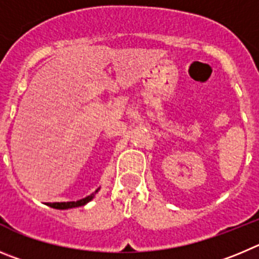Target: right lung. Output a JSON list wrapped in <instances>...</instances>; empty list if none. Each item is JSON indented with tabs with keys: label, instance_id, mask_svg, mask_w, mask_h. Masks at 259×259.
<instances>
[{
	"label": "right lung",
	"instance_id": "right-lung-1",
	"mask_svg": "<svg viewBox=\"0 0 259 259\" xmlns=\"http://www.w3.org/2000/svg\"><path fill=\"white\" fill-rule=\"evenodd\" d=\"M99 191V188H98L97 191H95L94 193H92V195H89V196L83 197V199L81 200H77V201H67V202H49V206H51V208H55V209H71V208H77V206H83L85 204H88L89 201H92L93 197H94L95 193Z\"/></svg>",
	"mask_w": 259,
	"mask_h": 259
}]
</instances>
